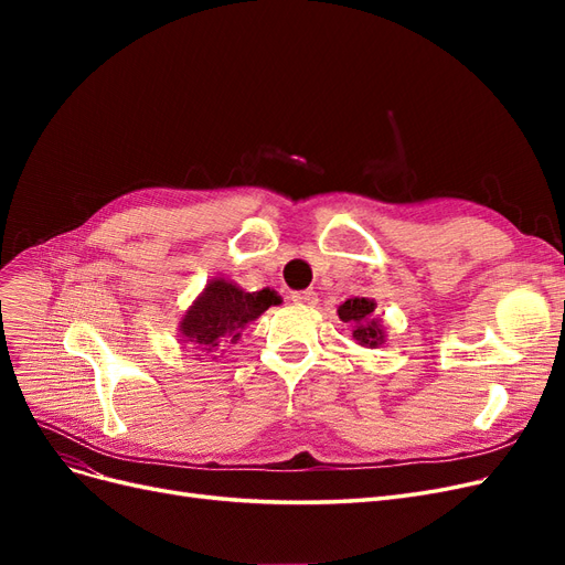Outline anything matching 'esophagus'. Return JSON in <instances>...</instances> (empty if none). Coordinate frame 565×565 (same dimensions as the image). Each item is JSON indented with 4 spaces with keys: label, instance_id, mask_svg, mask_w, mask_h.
Instances as JSON below:
<instances>
[{
    "label": "esophagus",
    "instance_id": "obj_1",
    "mask_svg": "<svg viewBox=\"0 0 565 565\" xmlns=\"http://www.w3.org/2000/svg\"><path fill=\"white\" fill-rule=\"evenodd\" d=\"M292 301L303 303V306H313V303H318V295L313 292V289H299V292H292Z\"/></svg>",
    "mask_w": 565,
    "mask_h": 565
}]
</instances>
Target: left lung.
I'll return each instance as SVG.
<instances>
[{
    "label": "left lung",
    "instance_id": "8db88e82",
    "mask_svg": "<svg viewBox=\"0 0 565 565\" xmlns=\"http://www.w3.org/2000/svg\"><path fill=\"white\" fill-rule=\"evenodd\" d=\"M374 311V301L361 297V299H349L339 306V318L344 322L353 324V339H358V344H370L377 347L384 341V332L377 324V320H370Z\"/></svg>",
    "mask_w": 565,
    "mask_h": 565
}]
</instances>
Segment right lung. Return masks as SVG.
Wrapping results in <instances>:
<instances>
[{
    "mask_svg": "<svg viewBox=\"0 0 565 565\" xmlns=\"http://www.w3.org/2000/svg\"><path fill=\"white\" fill-rule=\"evenodd\" d=\"M273 303H280V299L268 287L259 292H245L233 282L212 280L181 320L183 341L210 353L221 344L237 341L245 324L259 318Z\"/></svg>",
    "mask_w": 565,
    "mask_h": 565,
    "instance_id": "right-lung-1",
    "label": "right lung"
}]
</instances>
